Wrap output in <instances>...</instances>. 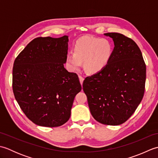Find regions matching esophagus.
<instances>
[{
	"instance_id": "34e87169",
	"label": "esophagus",
	"mask_w": 158,
	"mask_h": 158,
	"mask_svg": "<svg viewBox=\"0 0 158 158\" xmlns=\"http://www.w3.org/2000/svg\"><path fill=\"white\" fill-rule=\"evenodd\" d=\"M79 78L80 83H81V84L82 85V84H83V80H84V77H83V76H81V75H79Z\"/></svg>"
}]
</instances>
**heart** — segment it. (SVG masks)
Masks as SVG:
<instances>
[{"label": "heart", "instance_id": "heart-1", "mask_svg": "<svg viewBox=\"0 0 158 158\" xmlns=\"http://www.w3.org/2000/svg\"><path fill=\"white\" fill-rule=\"evenodd\" d=\"M112 53L113 45L109 40L84 36L75 43L74 52L67 54V66L69 69L75 70L84 61V68L87 71L96 73L105 68Z\"/></svg>", "mask_w": 158, "mask_h": 158}]
</instances>
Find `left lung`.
Instances as JSON below:
<instances>
[{
	"mask_svg": "<svg viewBox=\"0 0 158 158\" xmlns=\"http://www.w3.org/2000/svg\"><path fill=\"white\" fill-rule=\"evenodd\" d=\"M105 35L114 42L113 53L105 69L87 77L83 89L97 122L120 125L135 113L143 98L146 65L141 51L130 38L117 32Z\"/></svg>",
	"mask_w": 158,
	"mask_h": 158,
	"instance_id": "1",
	"label": "left lung"
}]
</instances>
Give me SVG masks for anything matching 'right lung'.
<instances>
[{
  "label": "right lung",
  "instance_id": "1",
  "mask_svg": "<svg viewBox=\"0 0 158 158\" xmlns=\"http://www.w3.org/2000/svg\"><path fill=\"white\" fill-rule=\"evenodd\" d=\"M69 36L33 39L15 58L13 92L26 116L38 126L58 127L70 117L81 90L78 75L64 66Z\"/></svg>",
  "mask_w": 158,
  "mask_h": 158
}]
</instances>
